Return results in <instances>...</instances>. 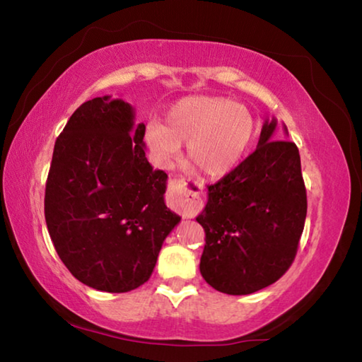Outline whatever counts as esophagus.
Returning a JSON list of instances; mask_svg holds the SVG:
<instances>
[{
  "label": "esophagus",
  "instance_id": "34e87169",
  "mask_svg": "<svg viewBox=\"0 0 362 362\" xmlns=\"http://www.w3.org/2000/svg\"><path fill=\"white\" fill-rule=\"evenodd\" d=\"M169 206L182 216L192 217L199 212L204 203V185L193 180H173L169 185L168 194Z\"/></svg>",
  "mask_w": 362,
  "mask_h": 362
}]
</instances>
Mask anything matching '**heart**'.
Instances as JSON below:
<instances>
[{"instance_id": "heart-1", "label": "heart", "mask_w": 362, "mask_h": 362, "mask_svg": "<svg viewBox=\"0 0 362 362\" xmlns=\"http://www.w3.org/2000/svg\"><path fill=\"white\" fill-rule=\"evenodd\" d=\"M257 136V119L243 103L226 97L192 95L166 112V124L150 122L145 139L159 161L170 163L187 142V159L209 177L231 173Z\"/></svg>"}]
</instances>
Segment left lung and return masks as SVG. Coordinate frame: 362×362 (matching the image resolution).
<instances>
[{
    "mask_svg": "<svg viewBox=\"0 0 362 362\" xmlns=\"http://www.w3.org/2000/svg\"><path fill=\"white\" fill-rule=\"evenodd\" d=\"M274 129L276 119L265 121L255 151L209 187L196 217L206 233L199 272L230 296L276 283L296 259L303 231L306 189L298 148L273 140Z\"/></svg>",
    "mask_w": 362,
    "mask_h": 362,
    "instance_id": "8db88e82",
    "label": "left lung"
}]
</instances>
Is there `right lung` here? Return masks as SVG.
Here are the masks:
<instances>
[{
	"instance_id": "1",
	"label": "right lung",
	"mask_w": 362,
	"mask_h": 362,
	"mask_svg": "<svg viewBox=\"0 0 362 362\" xmlns=\"http://www.w3.org/2000/svg\"><path fill=\"white\" fill-rule=\"evenodd\" d=\"M110 95L84 102L56 140L45 217L60 260L83 284L129 292L150 279L180 217L164 203L168 174L145 156V124Z\"/></svg>"
}]
</instances>
